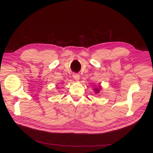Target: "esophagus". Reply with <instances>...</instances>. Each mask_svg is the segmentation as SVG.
<instances>
[{
    "mask_svg": "<svg viewBox=\"0 0 153 153\" xmlns=\"http://www.w3.org/2000/svg\"><path fill=\"white\" fill-rule=\"evenodd\" d=\"M73 77H74V79L76 80V81H78V80L80 79L79 75L78 74H73Z\"/></svg>",
    "mask_w": 153,
    "mask_h": 153,
    "instance_id": "obj_1",
    "label": "esophagus"
}]
</instances>
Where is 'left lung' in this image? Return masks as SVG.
I'll return each instance as SVG.
<instances>
[{"mask_svg": "<svg viewBox=\"0 0 153 153\" xmlns=\"http://www.w3.org/2000/svg\"><path fill=\"white\" fill-rule=\"evenodd\" d=\"M95 91H96L97 92H99V90H98V89H97V88H95Z\"/></svg>", "mask_w": 153, "mask_h": 153, "instance_id": "left-lung-1", "label": "left lung"}]
</instances>
